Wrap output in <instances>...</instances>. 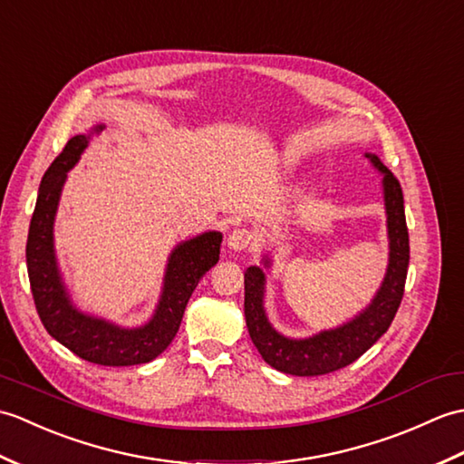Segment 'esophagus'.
Masks as SVG:
<instances>
[{
    "label": "esophagus",
    "mask_w": 464,
    "mask_h": 464,
    "mask_svg": "<svg viewBox=\"0 0 464 464\" xmlns=\"http://www.w3.org/2000/svg\"><path fill=\"white\" fill-rule=\"evenodd\" d=\"M256 242V234L248 228H236L228 236V246L234 252H242V250H250Z\"/></svg>",
    "instance_id": "obj_1"
}]
</instances>
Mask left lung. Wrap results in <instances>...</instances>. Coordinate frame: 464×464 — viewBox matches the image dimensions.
<instances>
[{"label":"left lung","mask_w":464,"mask_h":464,"mask_svg":"<svg viewBox=\"0 0 464 464\" xmlns=\"http://www.w3.org/2000/svg\"><path fill=\"white\" fill-rule=\"evenodd\" d=\"M383 172V192L389 230V266L383 285L363 314L352 322L307 339H287L270 325L264 312V272L250 266L244 274V315L254 345L267 365L277 372L314 377L337 372L362 357L383 335L403 300L409 267V232L403 208V190L397 177L375 154H365ZM270 264L266 260V266Z\"/></svg>","instance_id":"left-lung-1"}]
</instances>
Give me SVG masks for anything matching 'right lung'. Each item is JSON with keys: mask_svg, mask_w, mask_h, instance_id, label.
<instances>
[{"mask_svg": "<svg viewBox=\"0 0 464 464\" xmlns=\"http://www.w3.org/2000/svg\"><path fill=\"white\" fill-rule=\"evenodd\" d=\"M101 129L102 127H97L95 130ZM87 142L89 137L85 135L71 139L59 157L51 162L39 184L37 204L25 246L29 285L35 310L49 335L85 362L109 367L149 363L170 345L192 292L197 290L202 276L220 260L222 234L206 232L174 248L167 276H164V290L157 314L147 325L122 329L77 312L69 302L57 270L53 220L67 170L79 160Z\"/></svg>", "mask_w": 464, "mask_h": 464, "instance_id": "1", "label": "right lung"}]
</instances>
